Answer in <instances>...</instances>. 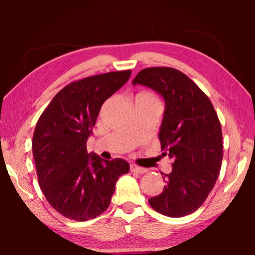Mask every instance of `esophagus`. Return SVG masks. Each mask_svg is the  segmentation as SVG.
<instances>
[{"mask_svg": "<svg viewBox=\"0 0 255 255\" xmlns=\"http://www.w3.org/2000/svg\"><path fill=\"white\" fill-rule=\"evenodd\" d=\"M130 170L131 172H133V173H138V174H144V173H146V168H142V167H139V166H137V165H134V163H131L130 165Z\"/></svg>", "mask_w": 255, "mask_h": 255, "instance_id": "esophagus-1", "label": "esophagus"}]
</instances>
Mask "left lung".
<instances>
[{
  "label": "left lung",
  "instance_id": "8db88e82",
  "mask_svg": "<svg viewBox=\"0 0 255 255\" xmlns=\"http://www.w3.org/2000/svg\"><path fill=\"white\" fill-rule=\"evenodd\" d=\"M132 83L165 100L159 139L162 154L174 159L172 172L162 176L165 188L148 203L168 217L193 214L207 200L222 166V127L214 106L193 80L172 67L145 68Z\"/></svg>",
  "mask_w": 255,
  "mask_h": 255
}]
</instances>
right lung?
Wrapping results in <instances>:
<instances>
[{"label":"right lung","mask_w":255,"mask_h":255,"mask_svg":"<svg viewBox=\"0 0 255 255\" xmlns=\"http://www.w3.org/2000/svg\"><path fill=\"white\" fill-rule=\"evenodd\" d=\"M131 71L93 75L64 87L40 115L32 152L39 187L48 203L76 222L95 218L109 207L118 177L130 165L87 152L104 101L130 79Z\"/></svg>","instance_id":"obj_1"}]
</instances>
